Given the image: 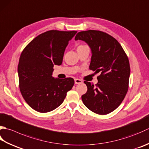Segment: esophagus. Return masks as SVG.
I'll list each match as a JSON object with an SVG mask.
<instances>
[{"mask_svg": "<svg viewBox=\"0 0 149 149\" xmlns=\"http://www.w3.org/2000/svg\"><path fill=\"white\" fill-rule=\"evenodd\" d=\"M75 84H81L83 83V81L81 80V79H75Z\"/></svg>", "mask_w": 149, "mask_h": 149, "instance_id": "34e87169", "label": "esophagus"}]
</instances>
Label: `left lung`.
I'll return each instance as SVG.
<instances>
[{"label": "left lung", "instance_id": "obj_1", "mask_svg": "<svg viewBox=\"0 0 149 149\" xmlns=\"http://www.w3.org/2000/svg\"><path fill=\"white\" fill-rule=\"evenodd\" d=\"M75 40L88 44L92 51L90 70L100 73L95 85L84 81L88 90L82 101L93 112L108 114L120 105L128 91L130 68L127 55L118 40L103 31H80Z\"/></svg>", "mask_w": 149, "mask_h": 149}]
</instances>
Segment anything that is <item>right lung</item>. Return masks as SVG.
<instances>
[{"mask_svg":"<svg viewBox=\"0 0 149 149\" xmlns=\"http://www.w3.org/2000/svg\"><path fill=\"white\" fill-rule=\"evenodd\" d=\"M76 31L49 30L40 34L26 46L18 65L19 88L23 98L41 113L54 110L63 103L74 84V79L52 77L54 65H61L68 42Z\"/></svg>","mask_w":149,"mask_h":149,"instance_id":"right-lung-1","label":"right lung"}]
</instances>
